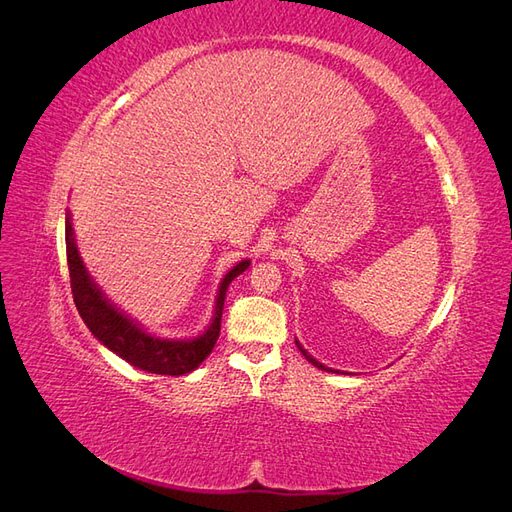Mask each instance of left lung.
Instances as JSON below:
<instances>
[{
    "label": "left lung",
    "mask_w": 512,
    "mask_h": 512,
    "mask_svg": "<svg viewBox=\"0 0 512 512\" xmlns=\"http://www.w3.org/2000/svg\"><path fill=\"white\" fill-rule=\"evenodd\" d=\"M294 344H297V348H299V350H301V352H303V356H305V359H307V361H309V363H312V365H316V367H318V369H322V371H333V374H342V371H335V369H331V367H324V365H322V363H318V361H316V359H314V356H312V354H307V352H305V350H303V346H301V344H299V342H294Z\"/></svg>",
    "instance_id": "8db88e82"
}]
</instances>
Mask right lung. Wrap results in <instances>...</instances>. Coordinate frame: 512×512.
I'll use <instances>...</instances> for the list:
<instances>
[{"mask_svg":"<svg viewBox=\"0 0 512 512\" xmlns=\"http://www.w3.org/2000/svg\"><path fill=\"white\" fill-rule=\"evenodd\" d=\"M66 254L72 297L91 335L136 369L160 376L190 374V371H194L207 359L220 337L226 290L237 275H241L250 267V260H241L237 267H232L224 275L218 290V301H215L213 320L203 335H198L194 339H162L147 333L126 314H121L119 309L104 297L102 290L94 284V280H91L81 260V254L76 250L70 215L66 218Z\"/></svg>","mask_w":512,"mask_h":512,"instance_id":"1","label":"right lung"}]
</instances>
